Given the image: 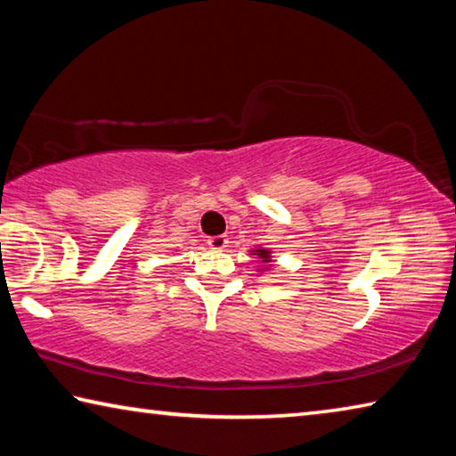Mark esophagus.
<instances>
[{
	"label": "esophagus",
	"instance_id": "34e87169",
	"mask_svg": "<svg viewBox=\"0 0 456 456\" xmlns=\"http://www.w3.org/2000/svg\"><path fill=\"white\" fill-rule=\"evenodd\" d=\"M207 243H209L211 249L215 251H223L227 247V235H215V237H209L207 239Z\"/></svg>",
	"mask_w": 456,
	"mask_h": 456
}]
</instances>
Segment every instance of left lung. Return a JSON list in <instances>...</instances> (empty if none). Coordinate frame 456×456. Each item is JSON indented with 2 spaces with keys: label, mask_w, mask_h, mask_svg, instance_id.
I'll list each match as a JSON object with an SVG mask.
<instances>
[{
  "label": "left lung",
  "mask_w": 456,
  "mask_h": 456,
  "mask_svg": "<svg viewBox=\"0 0 456 456\" xmlns=\"http://www.w3.org/2000/svg\"><path fill=\"white\" fill-rule=\"evenodd\" d=\"M253 256H259L261 259L265 261V264H267V261H272V256H269V251H267V249H257L256 253H253Z\"/></svg>",
  "instance_id": "8db88e82"
}]
</instances>
